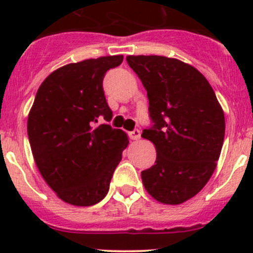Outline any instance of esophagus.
<instances>
[{
  "instance_id": "esophagus-1",
  "label": "esophagus",
  "mask_w": 253,
  "mask_h": 253,
  "mask_svg": "<svg viewBox=\"0 0 253 253\" xmlns=\"http://www.w3.org/2000/svg\"><path fill=\"white\" fill-rule=\"evenodd\" d=\"M129 137H130V139H133V140L140 139V130L139 129H134L133 131H130V133H129Z\"/></svg>"
}]
</instances>
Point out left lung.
Masks as SVG:
<instances>
[{
    "label": "left lung",
    "instance_id": "left-lung-1",
    "mask_svg": "<svg viewBox=\"0 0 253 253\" xmlns=\"http://www.w3.org/2000/svg\"><path fill=\"white\" fill-rule=\"evenodd\" d=\"M147 90L152 126L142 137L157 151L143 185L163 204L186 202L207 185L223 147L224 113L207 78L190 64L161 55H128Z\"/></svg>",
    "mask_w": 253,
    "mask_h": 253
}]
</instances>
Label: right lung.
Here are the masks:
<instances>
[{
    "mask_svg": "<svg viewBox=\"0 0 253 253\" xmlns=\"http://www.w3.org/2000/svg\"><path fill=\"white\" fill-rule=\"evenodd\" d=\"M123 55L86 59L60 67L40 84L28 118L37 167L53 191L68 204L95 205L106 196L128 135L100 124L113 111L105 99V73Z\"/></svg>",
    "mask_w": 253,
    "mask_h": 253,
    "instance_id": "obj_1",
    "label": "right lung"
}]
</instances>
